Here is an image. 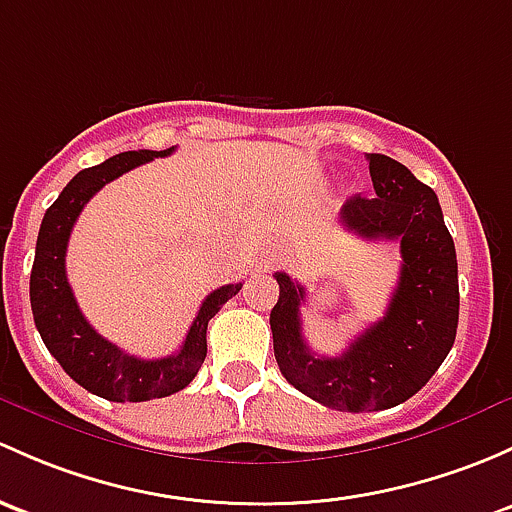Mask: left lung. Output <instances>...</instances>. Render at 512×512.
Returning a JSON list of instances; mask_svg holds the SVG:
<instances>
[{
	"label": "left lung",
	"instance_id": "obj_1",
	"mask_svg": "<svg viewBox=\"0 0 512 512\" xmlns=\"http://www.w3.org/2000/svg\"><path fill=\"white\" fill-rule=\"evenodd\" d=\"M375 196H351L346 230L365 240H400L402 270L387 311L336 358L316 355L301 333L306 289L277 272L270 314L274 358L299 392L338 412L390 410L429 383L459 326V267L439 198L400 161L368 154Z\"/></svg>",
	"mask_w": 512,
	"mask_h": 512
}]
</instances>
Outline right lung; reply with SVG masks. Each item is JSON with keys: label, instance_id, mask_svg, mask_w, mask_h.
<instances>
[{"label": "right lung", "instance_id": "obj_1", "mask_svg": "<svg viewBox=\"0 0 512 512\" xmlns=\"http://www.w3.org/2000/svg\"><path fill=\"white\" fill-rule=\"evenodd\" d=\"M171 152L174 147L164 152H152V149L122 152L75 174L43 215L39 240H36L29 294L43 343L75 383L112 402H147L184 390L206 360L208 321L242 287V284H225L208 294L188 328L179 353L157 360L137 358L117 348L115 343L102 338L78 309L66 277V250L80 211L102 186L115 181L117 176L157 157H169Z\"/></svg>", "mask_w": 512, "mask_h": 512}]
</instances>
